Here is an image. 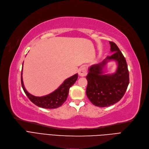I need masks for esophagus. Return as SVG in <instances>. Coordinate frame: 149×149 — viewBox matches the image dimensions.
Returning a JSON list of instances; mask_svg holds the SVG:
<instances>
[{"instance_id": "esophagus-1", "label": "esophagus", "mask_w": 149, "mask_h": 149, "mask_svg": "<svg viewBox=\"0 0 149 149\" xmlns=\"http://www.w3.org/2000/svg\"><path fill=\"white\" fill-rule=\"evenodd\" d=\"M88 74V71H87V70L86 67L84 66H82L79 70V75L80 76H85Z\"/></svg>"}]
</instances>
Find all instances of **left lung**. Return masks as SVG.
I'll return each mask as SVG.
<instances>
[{"instance_id":"left-lung-1","label":"left lung","mask_w":149,"mask_h":149,"mask_svg":"<svg viewBox=\"0 0 149 149\" xmlns=\"http://www.w3.org/2000/svg\"><path fill=\"white\" fill-rule=\"evenodd\" d=\"M109 42L111 52L113 53L101 63L90 66L86 76V95L92 104L100 107H109L120 101L130 83L129 71L125 57L115 43ZM110 60L117 62V71L113 74L105 75L104 68Z\"/></svg>"}]
</instances>
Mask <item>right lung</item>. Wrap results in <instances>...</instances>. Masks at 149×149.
Instances as JSON below:
<instances>
[{
	"instance_id": "1",
	"label": "right lung",
	"mask_w": 149,
	"mask_h": 149,
	"mask_svg": "<svg viewBox=\"0 0 149 149\" xmlns=\"http://www.w3.org/2000/svg\"><path fill=\"white\" fill-rule=\"evenodd\" d=\"M78 78V74H74L73 76L65 79L63 83L58 87V89L52 92V93L42 97H36L33 95L26 90L23 81L22 71L21 75V81L22 88L24 93L34 104L39 107L44 108V109H57V108L63 105L66 99H67L70 88L74 84Z\"/></svg>"
}]
</instances>
